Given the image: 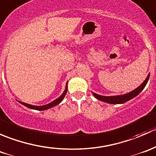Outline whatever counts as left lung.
<instances>
[{
  "instance_id": "8db88e82",
  "label": "left lung",
  "mask_w": 156,
  "mask_h": 156,
  "mask_svg": "<svg viewBox=\"0 0 156 156\" xmlns=\"http://www.w3.org/2000/svg\"><path fill=\"white\" fill-rule=\"evenodd\" d=\"M149 74L147 75L145 81L140 84L138 87H136V89L130 91V92L127 93V94H123V95H118V96H109V97H106V96H102L99 95V94H95V93L92 92L93 95L96 97L98 100L100 101L105 102V103H110V104H122V103H126L128 100H131V99L134 98L135 97L138 95L144 89L145 86L147 84L148 81H149Z\"/></svg>"
}]
</instances>
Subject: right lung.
<instances>
[{
    "label": "right lung",
    "instance_id": "1",
    "mask_svg": "<svg viewBox=\"0 0 156 156\" xmlns=\"http://www.w3.org/2000/svg\"><path fill=\"white\" fill-rule=\"evenodd\" d=\"M67 84H68V81L66 82V89H65V90H64V92L62 93V95H61L59 97H58L57 99H56L55 100H53V102H51V103H48V104H47V105H44V106H33V105L28 104V103H23V102H20V101H19V102H20V103L23 104V106H26V107L31 108V109L38 110V111H43V110L48 109V108H50L53 107V106H56V105L59 104V103H60L62 101V100H63L64 97H65L66 94L67 90H68V86H67Z\"/></svg>",
    "mask_w": 156,
    "mask_h": 156
}]
</instances>
